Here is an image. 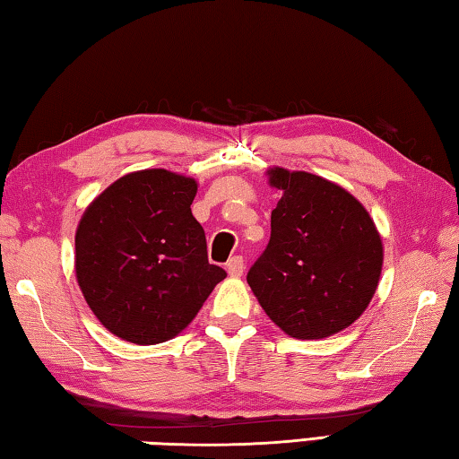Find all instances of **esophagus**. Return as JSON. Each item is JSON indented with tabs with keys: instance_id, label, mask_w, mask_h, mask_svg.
I'll use <instances>...</instances> for the list:
<instances>
[{
	"instance_id": "esophagus-1",
	"label": "esophagus",
	"mask_w": 459,
	"mask_h": 459,
	"mask_svg": "<svg viewBox=\"0 0 459 459\" xmlns=\"http://www.w3.org/2000/svg\"><path fill=\"white\" fill-rule=\"evenodd\" d=\"M225 270H228V274L231 278H239L244 274V258L242 255H234V258H230L228 264H225Z\"/></svg>"
}]
</instances>
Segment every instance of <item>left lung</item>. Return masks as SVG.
Segmentation results:
<instances>
[{
	"label": "left lung",
	"mask_w": 459,
	"mask_h": 459,
	"mask_svg": "<svg viewBox=\"0 0 459 459\" xmlns=\"http://www.w3.org/2000/svg\"><path fill=\"white\" fill-rule=\"evenodd\" d=\"M266 175L282 197L247 284L288 336L326 339L355 323L373 300L383 270L381 234L341 185L284 167H270Z\"/></svg>",
	"instance_id": "left-lung-1"
}]
</instances>
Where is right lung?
Masks as SVG:
<instances>
[{
  "label": "right lung",
  "mask_w": 459,
  "mask_h": 459,
  "mask_svg": "<svg viewBox=\"0 0 459 459\" xmlns=\"http://www.w3.org/2000/svg\"><path fill=\"white\" fill-rule=\"evenodd\" d=\"M193 177L143 169L110 183L76 228V282L94 316L118 339L159 344L189 326L225 270L207 260L191 213Z\"/></svg>",
  "instance_id": "add662e5"
}]
</instances>
